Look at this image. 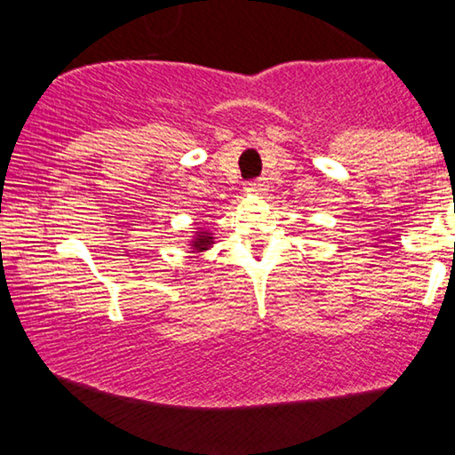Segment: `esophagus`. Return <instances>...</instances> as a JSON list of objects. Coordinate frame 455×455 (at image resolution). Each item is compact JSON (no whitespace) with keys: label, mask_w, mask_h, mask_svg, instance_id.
Masks as SVG:
<instances>
[{"label":"esophagus","mask_w":455,"mask_h":455,"mask_svg":"<svg viewBox=\"0 0 455 455\" xmlns=\"http://www.w3.org/2000/svg\"><path fill=\"white\" fill-rule=\"evenodd\" d=\"M249 190H252V192H257V195H260V192L267 190V180H265V179L251 180V182H249Z\"/></svg>","instance_id":"1"}]
</instances>
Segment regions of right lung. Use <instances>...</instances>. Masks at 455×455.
Instances as JSON below:
<instances>
[{
    "label": "right lung",
    "mask_w": 455,
    "mask_h": 455,
    "mask_svg": "<svg viewBox=\"0 0 455 455\" xmlns=\"http://www.w3.org/2000/svg\"><path fill=\"white\" fill-rule=\"evenodd\" d=\"M212 243H214V236H211L209 230L200 228V230H196V236L192 238L190 246L196 252H203V251H209V246H212Z\"/></svg>",
    "instance_id": "1"
}]
</instances>
